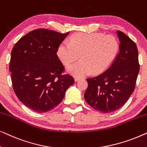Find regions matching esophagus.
Masks as SVG:
<instances>
[{
	"label": "esophagus",
	"instance_id": "1",
	"mask_svg": "<svg viewBox=\"0 0 147 147\" xmlns=\"http://www.w3.org/2000/svg\"><path fill=\"white\" fill-rule=\"evenodd\" d=\"M80 79V78H78V77H75V78H74V80H75V81H76V82L78 81V80H79Z\"/></svg>",
	"mask_w": 147,
	"mask_h": 147
}]
</instances>
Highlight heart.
Instances as JSON below:
<instances>
[{
    "label": "heart",
    "mask_w": 147,
    "mask_h": 147,
    "mask_svg": "<svg viewBox=\"0 0 147 147\" xmlns=\"http://www.w3.org/2000/svg\"><path fill=\"white\" fill-rule=\"evenodd\" d=\"M71 44L63 42L57 49V55L64 65H68L78 58L81 61L67 67L76 77L102 74L115 61L120 44L115 36L102 33H76L70 38Z\"/></svg>",
    "instance_id": "obj_1"
}]
</instances>
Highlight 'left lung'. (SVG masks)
Masks as SVG:
<instances>
[{"mask_svg": "<svg viewBox=\"0 0 147 147\" xmlns=\"http://www.w3.org/2000/svg\"><path fill=\"white\" fill-rule=\"evenodd\" d=\"M116 33L120 43L115 61L102 74L86 79L88 86L84 98L102 113H110L124 105L134 92L140 69L135 43L122 32Z\"/></svg>", "mask_w": 147, "mask_h": 147, "instance_id": "8db88e82", "label": "left lung"}]
</instances>
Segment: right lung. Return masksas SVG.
Listing matches in <instances>:
<instances>
[{
    "instance_id": "1",
    "label": "right lung",
    "mask_w": 147,
    "mask_h": 147,
    "mask_svg": "<svg viewBox=\"0 0 147 147\" xmlns=\"http://www.w3.org/2000/svg\"><path fill=\"white\" fill-rule=\"evenodd\" d=\"M69 33L33 30L12 49L9 69L14 92L33 111L43 113L53 109L74 83L72 76L62 75L64 66L57 55L59 45Z\"/></svg>"
}]
</instances>
